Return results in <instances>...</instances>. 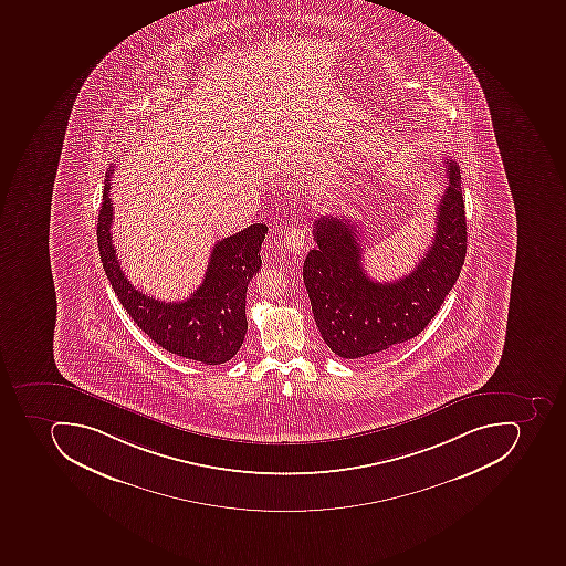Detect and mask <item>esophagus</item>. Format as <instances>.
I'll list each match as a JSON object with an SVG mask.
<instances>
[{
    "label": "esophagus",
    "mask_w": 566,
    "mask_h": 566,
    "mask_svg": "<svg viewBox=\"0 0 566 566\" xmlns=\"http://www.w3.org/2000/svg\"><path fill=\"white\" fill-rule=\"evenodd\" d=\"M284 245L293 252V254H300L305 249V229L300 226H293V228L285 231Z\"/></svg>",
    "instance_id": "obj_1"
}]
</instances>
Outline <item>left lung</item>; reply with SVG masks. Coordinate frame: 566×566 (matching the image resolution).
I'll return each instance as SVG.
<instances>
[{
  "label": "left lung",
  "instance_id": "obj_1",
  "mask_svg": "<svg viewBox=\"0 0 566 566\" xmlns=\"http://www.w3.org/2000/svg\"><path fill=\"white\" fill-rule=\"evenodd\" d=\"M444 164L448 187L436 210L434 240L399 281L377 282L365 273L356 222L316 220L317 245L303 263V284L321 337L340 358H364L417 337L459 279L468 247L464 199L459 166L450 158Z\"/></svg>",
  "mask_w": 566,
  "mask_h": 566
}]
</instances>
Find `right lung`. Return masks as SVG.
<instances>
[{
	"instance_id": "1",
	"label": "right lung",
	"mask_w": 566,
	"mask_h": 566,
	"mask_svg": "<svg viewBox=\"0 0 566 566\" xmlns=\"http://www.w3.org/2000/svg\"><path fill=\"white\" fill-rule=\"evenodd\" d=\"M114 166L104 185L97 238L102 264L123 308L155 344L172 355L201 364H226L237 355L247 334V285L261 270V243L268 228L252 224L222 238L211 250L205 281L184 302H160L130 284L113 245V201L109 198Z\"/></svg>"
}]
</instances>
